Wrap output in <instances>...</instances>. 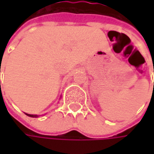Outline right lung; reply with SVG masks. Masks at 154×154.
I'll return each mask as SVG.
<instances>
[{"label": "right lung", "mask_w": 154, "mask_h": 154, "mask_svg": "<svg viewBox=\"0 0 154 154\" xmlns=\"http://www.w3.org/2000/svg\"><path fill=\"white\" fill-rule=\"evenodd\" d=\"M0 72H1V66H0ZM26 115L28 116H31V117H38V115H31V114H26Z\"/></svg>", "instance_id": "right-lung-1"}]
</instances>
